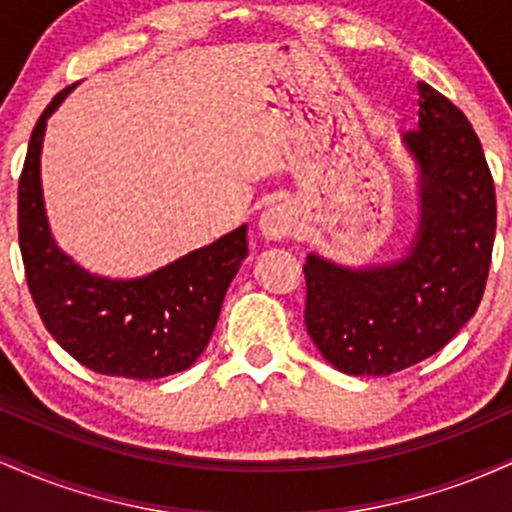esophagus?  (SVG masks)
Returning a JSON list of instances; mask_svg holds the SVG:
<instances>
[{"mask_svg": "<svg viewBox=\"0 0 512 512\" xmlns=\"http://www.w3.org/2000/svg\"><path fill=\"white\" fill-rule=\"evenodd\" d=\"M296 228V211L291 204H274L260 216V236L267 243H281L286 240Z\"/></svg>", "mask_w": 512, "mask_h": 512, "instance_id": "34e87169", "label": "esophagus"}]
</instances>
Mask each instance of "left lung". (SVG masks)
<instances>
[{"mask_svg": "<svg viewBox=\"0 0 512 512\" xmlns=\"http://www.w3.org/2000/svg\"><path fill=\"white\" fill-rule=\"evenodd\" d=\"M419 129L402 137L416 163L419 223L397 260L346 267L310 252L305 327L346 375H390L443 349L477 313L496 236V190L460 108L419 81Z\"/></svg>", "mask_w": 512, "mask_h": 512, "instance_id": "1", "label": "left lung"}]
</instances>
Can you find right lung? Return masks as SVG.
<instances>
[{
    "instance_id": "right-lung-1",
    "label": "right lung",
    "mask_w": 512,
    "mask_h": 512,
    "mask_svg": "<svg viewBox=\"0 0 512 512\" xmlns=\"http://www.w3.org/2000/svg\"><path fill=\"white\" fill-rule=\"evenodd\" d=\"M52 98L35 122L19 180V245L40 320L81 366L101 375L156 380L187 370L207 349L223 296L248 257V226L134 279L91 274L55 243L40 182Z\"/></svg>"
}]
</instances>
